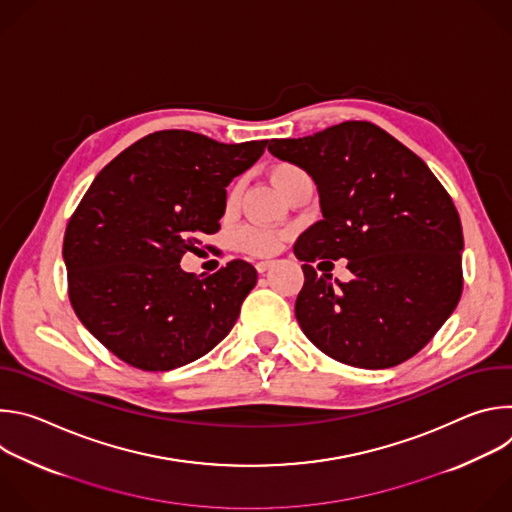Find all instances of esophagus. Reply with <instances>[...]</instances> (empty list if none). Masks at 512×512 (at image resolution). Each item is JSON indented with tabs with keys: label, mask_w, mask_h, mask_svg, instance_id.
Returning a JSON list of instances; mask_svg holds the SVG:
<instances>
[{
	"label": "esophagus",
	"mask_w": 512,
	"mask_h": 512,
	"mask_svg": "<svg viewBox=\"0 0 512 512\" xmlns=\"http://www.w3.org/2000/svg\"><path fill=\"white\" fill-rule=\"evenodd\" d=\"M271 265H273L271 261H259L255 267H257V271H259V273H265V271H267Z\"/></svg>",
	"instance_id": "34e87169"
}]
</instances>
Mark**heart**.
I'll list each match as a JSON object with an SVG mask.
<instances>
[{"mask_svg":"<svg viewBox=\"0 0 512 512\" xmlns=\"http://www.w3.org/2000/svg\"><path fill=\"white\" fill-rule=\"evenodd\" d=\"M298 172H302V170L296 168V166H291V164H279V166L273 168L271 178H273V182L277 184V188H281L283 182H285L289 176H294V174H298ZM239 194H241V188L237 186V188L231 192L229 202H237ZM279 241H281L279 235L273 233L271 229H265V227H245V229H241V231L237 233V247H239L241 251L249 253V255H255V257H265V255L275 253V251L279 249Z\"/></svg>","mask_w":512,"mask_h":512,"instance_id":"b5f03b06","label":"heart"}]
</instances>
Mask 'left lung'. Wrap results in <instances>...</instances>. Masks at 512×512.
Segmentation results:
<instances>
[{
  "label": "left lung",
  "mask_w": 512,
  "mask_h": 512,
  "mask_svg": "<svg viewBox=\"0 0 512 512\" xmlns=\"http://www.w3.org/2000/svg\"><path fill=\"white\" fill-rule=\"evenodd\" d=\"M271 156L306 170L322 221L300 235L296 318L330 358L389 369L417 354L462 296V223L427 164L369 121L298 139H271ZM348 258L355 277L332 284L311 263Z\"/></svg>",
  "instance_id": "left-lung-1"
}]
</instances>
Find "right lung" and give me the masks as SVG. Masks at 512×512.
<instances>
[{
	"label": "right lung",
	"instance_id": "right-lung-1",
	"mask_svg": "<svg viewBox=\"0 0 512 512\" xmlns=\"http://www.w3.org/2000/svg\"><path fill=\"white\" fill-rule=\"evenodd\" d=\"M265 145L156 131L97 174L70 216L62 257L75 314L117 358L172 371L231 332L257 283L255 267L235 259L198 277L180 261L221 229L227 186Z\"/></svg>",
	"mask_w": 512,
	"mask_h": 512
}]
</instances>
